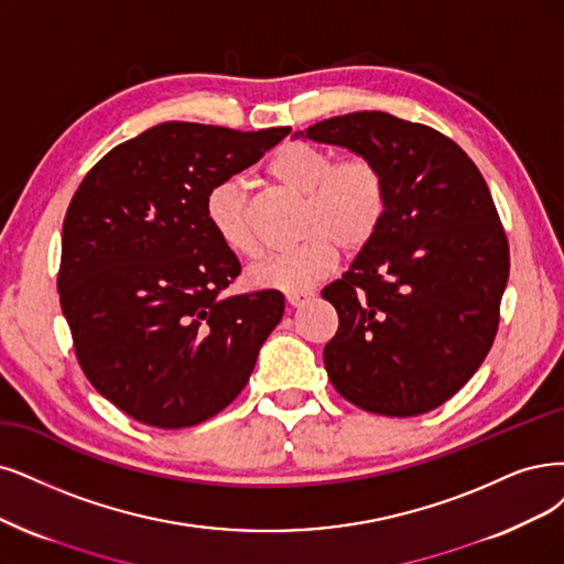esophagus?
<instances>
[{
	"label": "esophagus",
	"instance_id": "34e87169",
	"mask_svg": "<svg viewBox=\"0 0 564 564\" xmlns=\"http://www.w3.org/2000/svg\"><path fill=\"white\" fill-rule=\"evenodd\" d=\"M285 300H288L290 306L297 308V306H302V304H306L311 300V293H308V290H302V293H288Z\"/></svg>",
	"mask_w": 564,
	"mask_h": 564
}]
</instances>
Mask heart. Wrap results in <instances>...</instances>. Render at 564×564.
<instances>
[{"label": "heart", "mask_w": 564, "mask_h": 564, "mask_svg": "<svg viewBox=\"0 0 564 564\" xmlns=\"http://www.w3.org/2000/svg\"><path fill=\"white\" fill-rule=\"evenodd\" d=\"M267 172L302 197L300 235L304 239L248 269V281L258 288L302 293L329 274L339 248L358 253L386 220L388 178L369 155L337 160L321 145L290 141L271 155ZM204 214L225 248L237 256L258 253L243 181H218L206 193Z\"/></svg>", "instance_id": "obj_1"}]
</instances>
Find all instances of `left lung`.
Wrapping results in <instances>:
<instances>
[{
    "mask_svg": "<svg viewBox=\"0 0 564 564\" xmlns=\"http://www.w3.org/2000/svg\"><path fill=\"white\" fill-rule=\"evenodd\" d=\"M302 137L373 158L390 191L377 237L323 290L339 314L323 350L332 386L392 419L442 406L486 360L509 279L481 172L446 134L383 111L329 118Z\"/></svg>",
    "mask_w": 564,
    "mask_h": 564,
    "instance_id": "1",
    "label": "left lung"
}]
</instances>
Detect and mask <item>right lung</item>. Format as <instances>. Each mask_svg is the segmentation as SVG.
I'll return each instance as SVG.
<instances>
[{
  "instance_id": "right-lung-1",
  "label": "right lung",
  "mask_w": 564,
  "mask_h": 564,
  "mask_svg": "<svg viewBox=\"0 0 564 564\" xmlns=\"http://www.w3.org/2000/svg\"><path fill=\"white\" fill-rule=\"evenodd\" d=\"M288 132L162 122L80 181L62 225L59 306L83 373L130 419L193 427L248 383L285 302L279 290L223 295L241 264L204 199Z\"/></svg>"
}]
</instances>
